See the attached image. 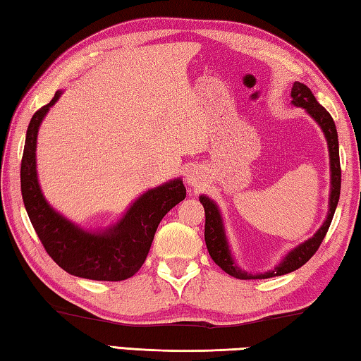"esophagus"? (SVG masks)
Here are the masks:
<instances>
[{
  "label": "esophagus",
  "instance_id": "1",
  "mask_svg": "<svg viewBox=\"0 0 361 361\" xmlns=\"http://www.w3.org/2000/svg\"><path fill=\"white\" fill-rule=\"evenodd\" d=\"M186 183H188V186H191L192 189L202 188L204 183H205L202 169L197 167V166L189 169L186 172Z\"/></svg>",
  "mask_w": 361,
  "mask_h": 361
}]
</instances>
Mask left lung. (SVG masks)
<instances>
[{"mask_svg":"<svg viewBox=\"0 0 361 361\" xmlns=\"http://www.w3.org/2000/svg\"><path fill=\"white\" fill-rule=\"evenodd\" d=\"M291 103L298 108H304L307 114L312 118L323 132L326 138L328 151H329V173H331V191H329V200H328V215L326 219L320 226V229L310 237V239L304 240L295 247L291 252L283 256V259L279 264L271 269V271L262 274H250L247 271L237 266L234 261V256L231 253V247L226 237L224 223L221 212H219L215 200H212L209 195H200L199 200L205 209V243L207 250L212 256V259L223 269L229 276L240 279V280H253V279H271L277 276H285L296 271L301 266H304L319 250L322 240L325 239L326 232L331 224V219L334 216L336 207L339 202L341 194V164H339V142H338V130H336L334 121L325 108H323L312 94L307 85L302 82H295L291 89Z\"/></svg>","mask_w":361,"mask_h":361,"instance_id":"left-lung-1","label":"left lung"}]
</instances>
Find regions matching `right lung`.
Instances as JSON below:
<instances>
[{"label": "right lung", "instance_id": "1", "mask_svg": "<svg viewBox=\"0 0 361 361\" xmlns=\"http://www.w3.org/2000/svg\"><path fill=\"white\" fill-rule=\"evenodd\" d=\"M62 95L39 108L30 121L20 166V188L30 221L49 256L71 276L119 282L135 276L149 253L161 219L186 197L181 178L148 189L114 223L102 231H85L47 202L36 172V138L42 119Z\"/></svg>", "mask_w": 361, "mask_h": 361}]
</instances>
